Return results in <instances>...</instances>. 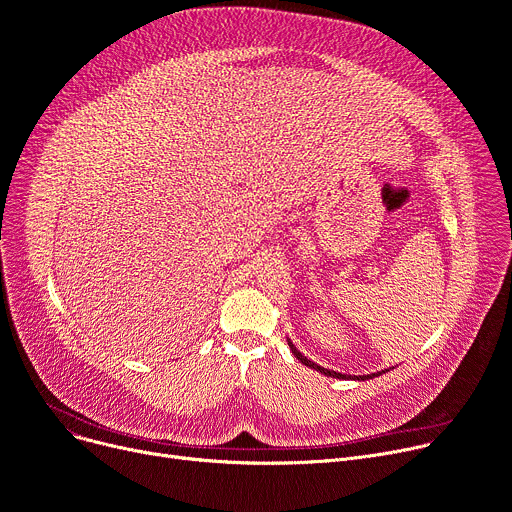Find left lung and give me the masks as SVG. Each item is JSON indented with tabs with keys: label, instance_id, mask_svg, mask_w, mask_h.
<instances>
[{
	"label": "left lung",
	"instance_id": "left-lung-1",
	"mask_svg": "<svg viewBox=\"0 0 512 512\" xmlns=\"http://www.w3.org/2000/svg\"><path fill=\"white\" fill-rule=\"evenodd\" d=\"M289 343V347H291V353L299 359V362H302L304 366H308V368H312V370H316V372H320V374H324V376H330V378H351V380H368V378H374V376H380L382 372H376V374H368V376H347V374H341V372H335V370H326V368H322V366H318V364H314V362H310V359L306 357V355H302L299 353L297 349H295V345L291 343V341H287Z\"/></svg>",
	"mask_w": 512,
	"mask_h": 512
}]
</instances>
